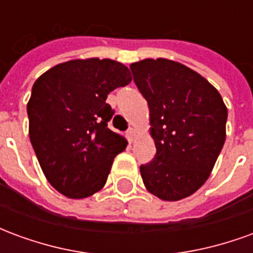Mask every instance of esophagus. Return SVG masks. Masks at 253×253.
Here are the masks:
<instances>
[{
  "label": "esophagus",
  "instance_id": "34e87169",
  "mask_svg": "<svg viewBox=\"0 0 253 253\" xmlns=\"http://www.w3.org/2000/svg\"><path fill=\"white\" fill-rule=\"evenodd\" d=\"M126 137L127 139L130 141V143L134 142V139H135V130H134V128H128L126 132Z\"/></svg>",
  "mask_w": 253,
  "mask_h": 253
}]
</instances>
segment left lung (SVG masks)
<instances>
[{
	"mask_svg": "<svg viewBox=\"0 0 253 253\" xmlns=\"http://www.w3.org/2000/svg\"><path fill=\"white\" fill-rule=\"evenodd\" d=\"M149 105L156 156L141 165L146 190L163 201H180L211 173L226 138L228 108L206 78L165 58L130 65Z\"/></svg>",
	"mask_w": 253,
	"mask_h": 253,
	"instance_id": "left-lung-1",
	"label": "left lung"
}]
</instances>
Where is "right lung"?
I'll return each instance as SVG.
<instances>
[{"mask_svg": "<svg viewBox=\"0 0 253 253\" xmlns=\"http://www.w3.org/2000/svg\"><path fill=\"white\" fill-rule=\"evenodd\" d=\"M123 63L73 59L43 73L32 86L27 112L30 139L48 183L62 195L84 199L104 187L126 138L108 128L114 89L131 83Z\"/></svg>", "mask_w": 253, "mask_h": 253, "instance_id": "1", "label": "right lung"}]
</instances>
